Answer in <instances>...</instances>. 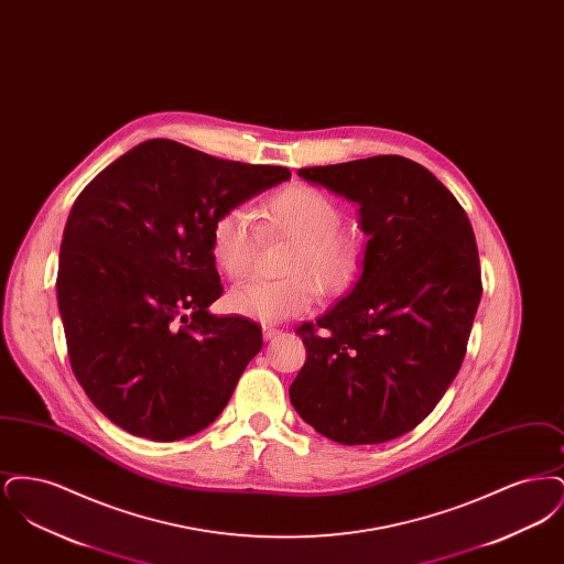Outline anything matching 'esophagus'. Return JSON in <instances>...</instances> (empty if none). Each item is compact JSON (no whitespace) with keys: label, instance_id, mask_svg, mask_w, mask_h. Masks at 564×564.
<instances>
[{"label":"esophagus","instance_id":"34e87169","mask_svg":"<svg viewBox=\"0 0 564 564\" xmlns=\"http://www.w3.org/2000/svg\"><path fill=\"white\" fill-rule=\"evenodd\" d=\"M264 340H272V338H276L279 334H281V329L279 327H272V325H264Z\"/></svg>","mask_w":564,"mask_h":564}]
</instances>
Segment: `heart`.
I'll list each match as a JSON object with an SVG mask.
<instances>
[{
    "label": "heart",
    "mask_w": 564,
    "mask_h": 564,
    "mask_svg": "<svg viewBox=\"0 0 564 564\" xmlns=\"http://www.w3.org/2000/svg\"><path fill=\"white\" fill-rule=\"evenodd\" d=\"M262 217L269 230L295 239L285 258V272L292 274L232 288L226 304L235 315L264 325L288 322L315 304L316 280L325 294L349 288L361 262V242L340 228L343 207L327 192L306 184L281 189L264 200ZM256 241L258 224L249 207L237 205L215 215L209 251L217 270L228 279H241L251 270Z\"/></svg>",
    "instance_id": "heart-1"
}]
</instances>
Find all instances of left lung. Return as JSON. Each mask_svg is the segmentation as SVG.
Masks as SVG:
<instances>
[{"instance_id":"1","label":"left lung","mask_w":564,"mask_h":564,"mask_svg":"<svg viewBox=\"0 0 564 564\" xmlns=\"http://www.w3.org/2000/svg\"><path fill=\"white\" fill-rule=\"evenodd\" d=\"M308 184L359 205L361 272L315 323L290 387L295 412L325 437L380 444L414 430L463 364L482 279L465 209L403 156L300 169Z\"/></svg>"}]
</instances>
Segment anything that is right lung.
I'll use <instances>...</instances> for the list:
<instances>
[{"mask_svg":"<svg viewBox=\"0 0 564 564\" xmlns=\"http://www.w3.org/2000/svg\"><path fill=\"white\" fill-rule=\"evenodd\" d=\"M290 177L285 166L150 139L82 189L63 232L56 300L72 370L113 425L175 442L226 408L262 329L209 313L224 292L212 221Z\"/></svg>","mask_w":564,"mask_h":564,"instance_id":"obj_1","label":"right lung"}]
</instances>
